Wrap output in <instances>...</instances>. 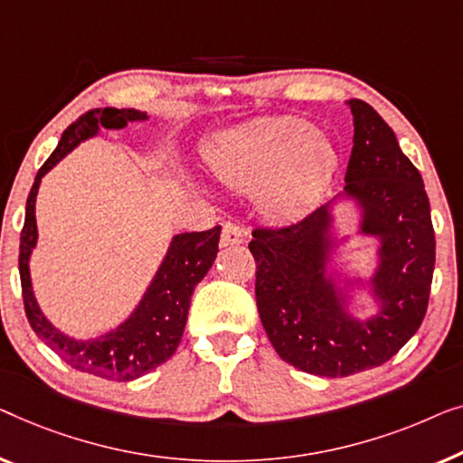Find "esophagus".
I'll list each match as a JSON object with an SVG mask.
<instances>
[{
    "instance_id": "obj_1",
    "label": "esophagus",
    "mask_w": 463,
    "mask_h": 463,
    "mask_svg": "<svg viewBox=\"0 0 463 463\" xmlns=\"http://www.w3.org/2000/svg\"><path fill=\"white\" fill-rule=\"evenodd\" d=\"M245 241V232L241 226L237 224H226L224 231H222V237H220V245L226 247V245H237V243H243Z\"/></svg>"
}]
</instances>
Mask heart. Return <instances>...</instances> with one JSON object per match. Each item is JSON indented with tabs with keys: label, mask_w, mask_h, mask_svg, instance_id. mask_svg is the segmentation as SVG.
<instances>
[{
	"label": "heart",
	"mask_w": 463,
	"mask_h": 463,
	"mask_svg": "<svg viewBox=\"0 0 463 463\" xmlns=\"http://www.w3.org/2000/svg\"><path fill=\"white\" fill-rule=\"evenodd\" d=\"M210 165L234 191L260 188L266 213L291 218L325 191L337 167V153L308 121L275 117L224 136L212 148Z\"/></svg>",
	"instance_id": "heart-1"
}]
</instances>
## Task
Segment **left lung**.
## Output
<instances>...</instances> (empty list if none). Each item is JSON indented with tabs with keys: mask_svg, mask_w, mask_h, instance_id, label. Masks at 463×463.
Wrapping results in <instances>:
<instances>
[{
	"mask_svg": "<svg viewBox=\"0 0 463 463\" xmlns=\"http://www.w3.org/2000/svg\"><path fill=\"white\" fill-rule=\"evenodd\" d=\"M354 117L346 194L363 210L361 231L382 241L373 291L382 310L359 321L325 277L329 210L251 232L260 321L277 354L299 371L346 377L380 367L420 329L428 310L436 241L424 180L392 128L371 104L348 100Z\"/></svg>",
	"mask_w": 463,
	"mask_h": 463,
	"instance_id": "obj_1",
	"label": "left lung"
}]
</instances>
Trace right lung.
I'll return each mask as SVG.
<instances>
[{
  "label": "right lung",
  "mask_w": 463,
  "mask_h": 463,
  "mask_svg": "<svg viewBox=\"0 0 463 463\" xmlns=\"http://www.w3.org/2000/svg\"><path fill=\"white\" fill-rule=\"evenodd\" d=\"M142 119H146V113H140L136 109H92L77 117L64 129L56 151L39 167L33 186H31L21 232V253H18L23 302L31 329L35 331L39 340L48 344L73 369L110 382L136 380V377L145 375L164 364L167 359H172L182 340V334H184L191 296L216 260L220 231L222 229L213 226V229L203 232L175 234L164 264L159 266L151 288L146 289L132 317L115 331H109L96 340L80 342L52 327V323L39 310L33 289H31L29 258L37 243L35 197L43 175L64 155L73 151L80 142L94 136L100 128L121 129L128 126V121Z\"/></svg>",
  "instance_id": "1"
}]
</instances>
